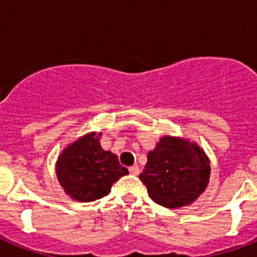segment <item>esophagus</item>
<instances>
[{"mask_svg": "<svg viewBox=\"0 0 257 257\" xmlns=\"http://www.w3.org/2000/svg\"><path fill=\"white\" fill-rule=\"evenodd\" d=\"M128 171H130L131 175H139L140 170H139V167H138V166H131L130 169H128Z\"/></svg>", "mask_w": 257, "mask_h": 257, "instance_id": "34e87169", "label": "esophagus"}]
</instances>
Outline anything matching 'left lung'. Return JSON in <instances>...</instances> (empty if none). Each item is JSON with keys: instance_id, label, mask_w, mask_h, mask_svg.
<instances>
[{"instance_id": "1", "label": "left lung", "mask_w": 257, "mask_h": 257, "mask_svg": "<svg viewBox=\"0 0 257 257\" xmlns=\"http://www.w3.org/2000/svg\"><path fill=\"white\" fill-rule=\"evenodd\" d=\"M139 178L156 203L167 208L181 207L196 201L206 189L210 162L196 144L165 136L148 153Z\"/></svg>"}]
</instances>
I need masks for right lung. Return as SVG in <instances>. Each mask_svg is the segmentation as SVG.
I'll return each instance as SVG.
<instances>
[{"label": "right lung", "mask_w": 257, "mask_h": 257, "mask_svg": "<svg viewBox=\"0 0 257 257\" xmlns=\"http://www.w3.org/2000/svg\"><path fill=\"white\" fill-rule=\"evenodd\" d=\"M100 135L91 133L82 136L65 148L56 162L59 183L76 201L103 198L118 179L128 174L115 154L101 148Z\"/></svg>", "instance_id": "right-lung-1"}]
</instances>
